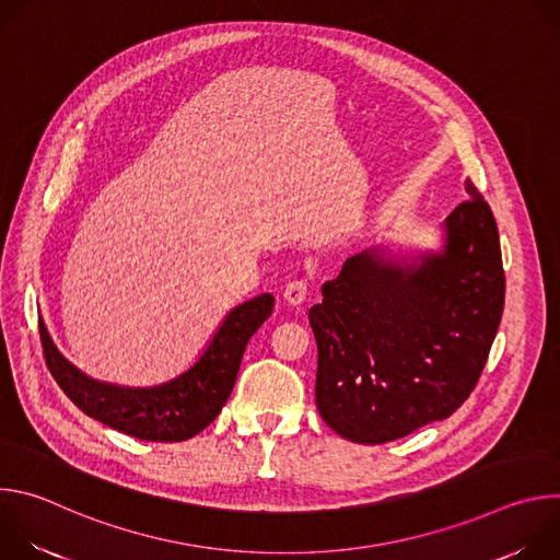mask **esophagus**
<instances>
[{
	"label": "esophagus",
	"instance_id": "esophagus-1",
	"mask_svg": "<svg viewBox=\"0 0 560 560\" xmlns=\"http://www.w3.org/2000/svg\"><path fill=\"white\" fill-rule=\"evenodd\" d=\"M310 292V283L307 279H292L285 283V290H283V299L290 303V305H299L305 301Z\"/></svg>",
	"mask_w": 560,
	"mask_h": 560
}]
</instances>
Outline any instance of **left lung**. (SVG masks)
I'll list each match as a JSON object with an SVG mask.
<instances>
[{"label": "left lung", "instance_id": "8db88e82", "mask_svg": "<svg viewBox=\"0 0 560 560\" xmlns=\"http://www.w3.org/2000/svg\"><path fill=\"white\" fill-rule=\"evenodd\" d=\"M441 253L406 264L350 257L310 307L316 408L354 443H387L456 412L494 343L505 272L492 208L465 182Z\"/></svg>", "mask_w": 560, "mask_h": 560}]
</instances>
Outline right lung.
<instances>
[{
  "instance_id": "obj_1",
  "label": "right lung",
  "mask_w": 560,
  "mask_h": 560,
  "mask_svg": "<svg viewBox=\"0 0 560 560\" xmlns=\"http://www.w3.org/2000/svg\"><path fill=\"white\" fill-rule=\"evenodd\" d=\"M275 296L259 294L230 310L201 359L177 378L154 387L93 381L68 363L39 326L46 365L70 401L95 421L141 441L175 443L208 428L225 406L253 335L272 314Z\"/></svg>"
}]
</instances>
